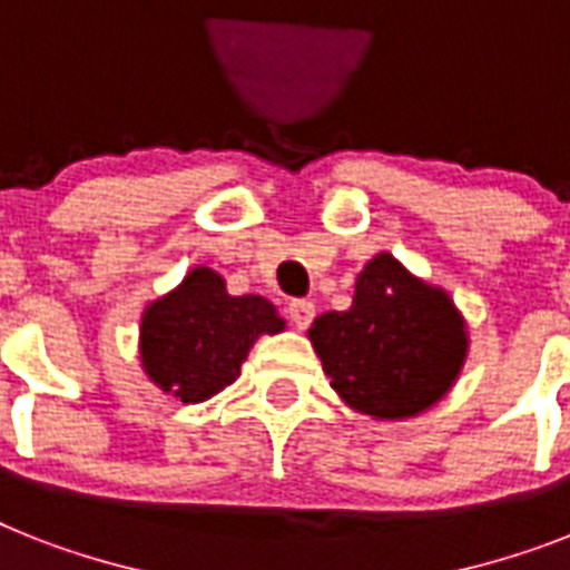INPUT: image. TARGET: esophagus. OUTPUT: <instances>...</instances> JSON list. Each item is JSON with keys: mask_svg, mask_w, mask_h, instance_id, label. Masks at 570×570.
<instances>
[{"mask_svg": "<svg viewBox=\"0 0 570 570\" xmlns=\"http://www.w3.org/2000/svg\"><path fill=\"white\" fill-rule=\"evenodd\" d=\"M286 313H289V318H293V325L298 327V331H304V327H309L313 316H316V304L307 298H295V301H289Z\"/></svg>", "mask_w": 570, "mask_h": 570, "instance_id": "esophagus-1", "label": "esophagus"}]
</instances>
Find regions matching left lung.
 Masks as SVG:
<instances>
[{
	"label": "left lung",
	"mask_w": 570,
	"mask_h": 570,
	"mask_svg": "<svg viewBox=\"0 0 570 570\" xmlns=\"http://www.w3.org/2000/svg\"><path fill=\"white\" fill-rule=\"evenodd\" d=\"M336 395L363 415L397 421L442 401L469 354V331L451 295L406 272L390 252L357 275L348 309L309 327Z\"/></svg>",
	"instance_id": "obj_1"
}]
</instances>
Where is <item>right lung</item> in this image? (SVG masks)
Masks as SVG:
<instances>
[{"label": "right lung", "mask_w": 570, "mask_h": 570, "mask_svg": "<svg viewBox=\"0 0 570 570\" xmlns=\"http://www.w3.org/2000/svg\"><path fill=\"white\" fill-rule=\"evenodd\" d=\"M284 327L272 301L228 295L222 275L196 266L142 313V368L155 386L184 404H202L237 381L257 336Z\"/></svg>", "instance_id": "1"}]
</instances>
